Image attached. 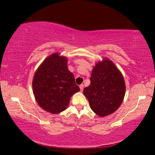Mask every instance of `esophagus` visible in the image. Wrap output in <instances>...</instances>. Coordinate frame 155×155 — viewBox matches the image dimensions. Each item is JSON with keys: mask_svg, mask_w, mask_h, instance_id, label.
I'll list each match as a JSON object with an SVG mask.
<instances>
[{"mask_svg": "<svg viewBox=\"0 0 155 155\" xmlns=\"http://www.w3.org/2000/svg\"><path fill=\"white\" fill-rule=\"evenodd\" d=\"M80 91H81V92H82V91H83V89H84V84H80Z\"/></svg>", "mask_w": 155, "mask_h": 155, "instance_id": "34e87169", "label": "esophagus"}]
</instances>
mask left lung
Here are the masks:
<instances>
[{
  "mask_svg": "<svg viewBox=\"0 0 155 155\" xmlns=\"http://www.w3.org/2000/svg\"><path fill=\"white\" fill-rule=\"evenodd\" d=\"M90 82L83 93L92 111L100 117L115 112L124 100L126 84L114 63L107 58L97 63L92 70Z\"/></svg>",
  "mask_w": 155,
  "mask_h": 155,
  "instance_id": "8db88e82",
  "label": "left lung"
}]
</instances>
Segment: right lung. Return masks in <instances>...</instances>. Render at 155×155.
<instances>
[{
  "label": "right lung",
  "mask_w": 155,
  "mask_h": 155,
  "mask_svg": "<svg viewBox=\"0 0 155 155\" xmlns=\"http://www.w3.org/2000/svg\"><path fill=\"white\" fill-rule=\"evenodd\" d=\"M33 92L40 107L52 114L66 109L71 97L79 92L74 75L68 68V59L55 53L48 56L36 71Z\"/></svg>",
  "instance_id": "obj_1"
}]
</instances>
